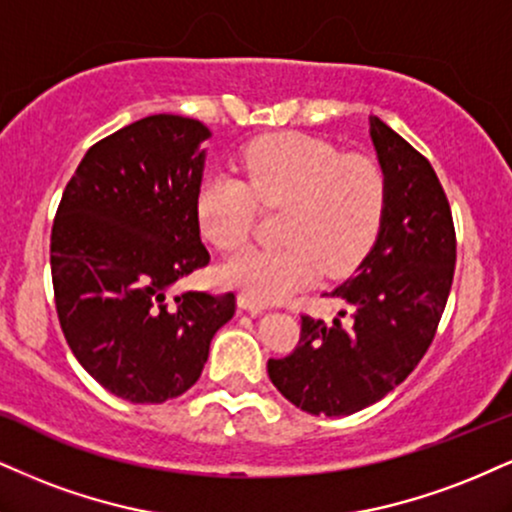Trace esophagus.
<instances>
[{
	"mask_svg": "<svg viewBox=\"0 0 512 512\" xmlns=\"http://www.w3.org/2000/svg\"><path fill=\"white\" fill-rule=\"evenodd\" d=\"M238 307H240V310L250 312V315H260L262 310H267V305L260 303V300L250 298V295H245V293L238 295Z\"/></svg>",
	"mask_w": 512,
	"mask_h": 512,
	"instance_id": "34e87169",
	"label": "esophagus"
}]
</instances>
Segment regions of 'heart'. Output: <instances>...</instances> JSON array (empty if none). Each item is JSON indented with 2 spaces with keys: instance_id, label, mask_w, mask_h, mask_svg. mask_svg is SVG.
Wrapping results in <instances>:
<instances>
[{
  "instance_id": "obj_1",
  "label": "heart",
  "mask_w": 512,
  "mask_h": 512,
  "mask_svg": "<svg viewBox=\"0 0 512 512\" xmlns=\"http://www.w3.org/2000/svg\"><path fill=\"white\" fill-rule=\"evenodd\" d=\"M240 178L209 176L195 214L214 248L236 250L250 236L257 207L281 209L274 250H243L219 267V281L255 300H281L319 272L343 279L377 243L386 212V176L377 159L341 155L326 140L276 133L252 140Z\"/></svg>"
}]
</instances>
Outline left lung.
Segmentation results:
<instances>
[{"mask_svg": "<svg viewBox=\"0 0 512 512\" xmlns=\"http://www.w3.org/2000/svg\"><path fill=\"white\" fill-rule=\"evenodd\" d=\"M369 135L386 176L377 243L353 279L324 293L343 307L334 322L303 315L293 353L267 362L281 396L310 415H353L408 379L451 293L455 229L439 176L377 116Z\"/></svg>", "mask_w": 512, "mask_h": 512, "instance_id": "8db88e82", "label": "left lung"}]
</instances>
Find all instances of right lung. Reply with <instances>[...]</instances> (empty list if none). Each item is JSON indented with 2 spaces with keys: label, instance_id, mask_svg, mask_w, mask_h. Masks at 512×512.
I'll list each match as a JSON object with an SVG mask.
<instances>
[{
  "label": "right lung",
  "instance_id": "add662e5",
  "mask_svg": "<svg viewBox=\"0 0 512 512\" xmlns=\"http://www.w3.org/2000/svg\"><path fill=\"white\" fill-rule=\"evenodd\" d=\"M205 123L155 114L85 152L52 226L54 300L66 343L97 384L164 403L200 379L236 295L171 293L207 267L195 197Z\"/></svg>",
  "mask_w": 512,
  "mask_h": 512
}]
</instances>
